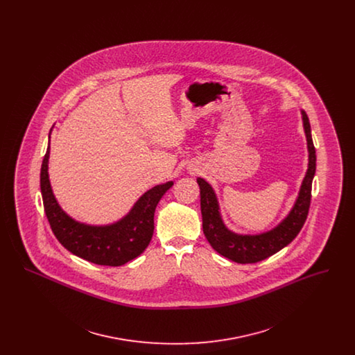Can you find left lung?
<instances>
[{"instance_id": "8db88e82", "label": "left lung", "mask_w": 355, "mask_h": 355, "mask_svg": "<svg viewBox=\"0 0 355 355\" xmlns=\"http://www.w3.org/2000/svg\"><path fill=\"white\" fill-rule=\"evenodd\" d=\"M304 135L307 141L309 164L298 197L286 217L274 229L261 234H238L226 227L220 217V203L211 185L198 177L201 190L203 234L211 248L225 258L236 263H255L269 258L287 246L304 226L311 200V184L315 174V148L311 138L309 117L301 110Z\"/></svg>"}]
</instances>
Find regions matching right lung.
Returning <instances> with one entry per match:
<instances>
[{
	"mask_svg": "<svg viewBox=\"0 0 355 355\" xmlns=\"http://www.w3.org/2000/svg\"><path fill=\"white\" fill-rule=\"evenodd\" d=\"M49 155L51 145L42 161L40 184L45 214L60 243L70 253L103 266H122L144 253L154 232L157 203L174 182L169 181L148 190L130 211L114 223L87 225L71 218L57 202L48 173Z\"/></svg>",
	"mask_w": 355,
	"mask_h": 355,
	"instance_id": "1",
	"label": "right lung"
}]
</instances>
